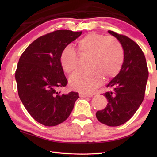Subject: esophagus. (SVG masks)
Returning <instances> with one entry per match:
<instances>
[{"instance_id":"1","label":"esophagus","mask_w":157,"mask_h":157,"mask_svg":"<svg viewBox=\"0 0 157 157\" xmlns=\"http://www.w3.org/2000/svg\"><path fill=\"white\" fill-rule=\"evenodd\" d=\"M93 95L92 94H84V93H79V97L81 98H90V97H92Z\"/></svg>"}]
</instances>
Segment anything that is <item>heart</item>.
Instances as JSON below:
<instances>
[{"instance_id": "1", "label": "heart", "mask_w": 157, "mask_h": 157, "mask_svg": "<svg viewBox=\"0 0 157 157\" xmlns=\"http://www.w3.org/2000/svg\"><path fill=\"white\" fill-rule=\"evenodd\" d=\"M81 55L89 56L86 71H78L69 79L73 89L89 94L105 79L114 78L120 72L124 62L123 46L116 38L97 33H90L78 42ZM63 70L66 73L75 71L78 65V55L71 46L63 48L59 56Z\"/></svg>"}]
</instances>
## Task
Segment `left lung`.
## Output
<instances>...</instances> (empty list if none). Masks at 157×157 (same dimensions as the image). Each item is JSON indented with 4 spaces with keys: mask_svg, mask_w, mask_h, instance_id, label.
<instances>
[{
    "mask_svg": "<svg viewBox=\"0 0 157 157\" xmlns=\"http://www.w3.org/2000/svg\"><path fill=\"white\" fill-rule=\"evenodd\" d=\"M121 44L124 50L123 66L107 87L113 89L104 95L108 103L103 110L98 111L100 123L111 127L119 126L128 121L144 99L148 69L145 55L136 43L126 36L109 30Z\"/></svg>",
    "mask_w": 157,
    "mask_h": 157,
    "instance_id": "left-lung-1",
    "label": "left lung"
}]
</instances>
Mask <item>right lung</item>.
<instances>
[{
  "label": "right lung",
  "mask_w": 157,
  "mask_h": 157,
  "mask_svg": "<svg viewBox=\"0 0 157 157\" xmlns=\"http://www.w3.org/2000/svg\"><path fill=\"white\" fill-rule=\"evenodd\" d=\"M82 32L56 30L40 36L25 49L15 73L18 94L26 110L38 123L55 126L65 121L79 94L57 90L68 83L59 62L63 48Z\"/></svg>",
  "instance_id": "right-lung-1"
}]
</instances>
